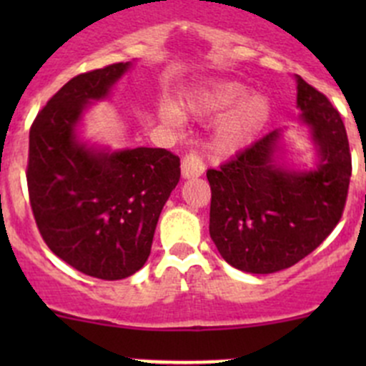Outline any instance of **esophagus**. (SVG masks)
<instances>
[{
  "mask_svg": "<svg viewBox=\"0 0 366 366\" xmlns=\"http://www.w3.org/2000/svg\"><path fill=\"white\" fill-rule=\"evenodd\" d=\"M205 172V164L197 154L189 152L182 157V177L184 179H194Z\"/></svg>",
  "mask_w": 366,
  "mask_h": 366,
  "instance_id": "obj_1",
  "label": "esophagus"
}]
</instances>
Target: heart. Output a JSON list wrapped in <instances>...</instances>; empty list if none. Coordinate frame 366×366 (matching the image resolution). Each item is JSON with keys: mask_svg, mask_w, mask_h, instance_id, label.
<instances>
[{"mask_svg": "<svg viewBox=\"0 0 366 366\" xmlns=\"http://www.w3.org/2000/svg\"><path fill=\"white\" fill-rule=\"evenodd\" d=\"M239 81H212L191 94L184 106L194 114L223 113L214 125L212 147L221 154L242 149L258 134L271 114V101L262 94L246 95ZM159 114L164 122H179L180 113L172 102H162Z\"/></svg>", "mask_w": 366, "mask_h": 366, "instance_id": "1", "label": "heart"}]
</instances>
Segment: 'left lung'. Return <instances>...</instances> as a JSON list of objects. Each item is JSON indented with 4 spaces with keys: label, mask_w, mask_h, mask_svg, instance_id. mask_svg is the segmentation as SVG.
<instances>
[{
    "label": "left lung",
    "mask_w": 366,
    "mask_h": 366,
    "mask_svg": "<svg viewBox=\"0 0 366 366\" xmlns=\"http://www.w3.org/2000/svg\"><path fill=\"white\" fill-rule=\"evenodd\" d=\"M297 108L317 149L313 169L280 164L282 131H272L217 169L210 184V239L235 269L269 274L297 264L340 221L349 191L345 125L330 99L296 76Z\"/></svg>",
    "instance_id": "left-lung-1"
}]
</instances>
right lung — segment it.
<instances>
[{
  "label": "right lung",
  "instance_id": "1",
  "mask_svg": "<svg viewBox=\"0 0 366 366\" xmlns=\"http://www.w3.org/2000/svg\"><path fill=\"white\" fill-rule=\"evenodd\" d=\"M131 61L72 77L29 129V204L49 249L79 272L122 280L145 265L157 219L180 179L166 149L88 147L76 131L90 102L106 99Z\"/></svg>",
  "mask_w": 366,
  "mask_h": 366
}]
</instances>
